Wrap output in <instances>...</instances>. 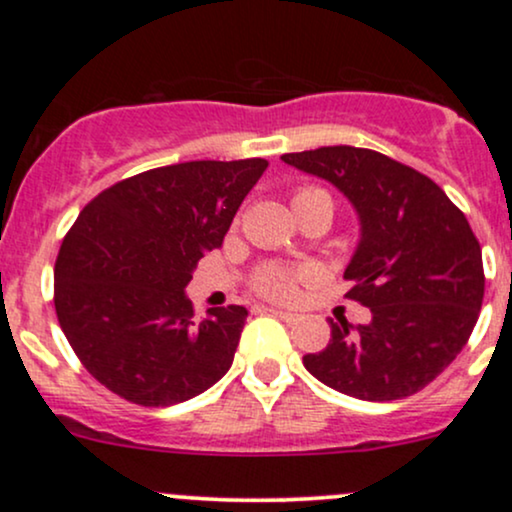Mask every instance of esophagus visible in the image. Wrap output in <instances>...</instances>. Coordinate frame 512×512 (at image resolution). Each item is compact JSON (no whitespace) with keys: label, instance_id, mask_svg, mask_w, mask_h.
Instances as JSON below:
<instances>
[{"label":"esophagus","instance_id":"esophagus-1","mask_svg":"<svg viewBox=\"0 0 512 512\" xmlns=\"http://www.w3.org/2000/svg\"><path fill=\"white\" fill-rule=\"evenodd\" d=\"M264 313H269V315L279 317V320H284L286 325H296V322L301 320V317H298L296 313H284V310H276V308H264Z\"/></svg>","mask_w":512,"mask_h":512}]
</instances>
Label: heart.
Here are the masks:
<instances>
[{
  "label": "heart",
  "mask_w": 512,
  "mask_h": 512,
  "mask_svg": "<svg viewBox=\"0 0 512 512\" xmlns=\"http://www.w3.org/2000/svg\"><path fill=\"white\" fill-rule=\"evenodd\" d=\"M308 192H325L317 190V187H303V190L296 192V197L308 195ZM313 279V272L310 269H289L281 267V264H260L250 276L252 291L260 293L262 298L276 303H291L298 298V291H301V284Z\"/></svg>",
  "instance_id": "obj_1"
}]
</instances>
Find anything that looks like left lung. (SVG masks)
Here are the masks:
<instances>
[{
    "label": "left lung",
    "mask_w": 512,
    "mask_h": 512,
    "mask_svg": "<svg viewBox=\"0 0 512 512\" xmlns=\"http://www.w3.org/2000/svg\"><path fill=\"white\" fill-rule=\"evenodd\" d=\"M289 166L330 180L361 216L346 267V298L370 308L368 325L330 320L332 339L303 366L320 383L366 402L424 390L455 361L484 301L481 245L428 175L358 146L284 154Z\"/></svg>",
    "instance_id": "1"
}]
</instances>
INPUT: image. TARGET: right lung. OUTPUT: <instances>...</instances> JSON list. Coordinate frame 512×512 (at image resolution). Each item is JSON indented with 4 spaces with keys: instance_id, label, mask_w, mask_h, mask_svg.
<instances>
[{
    "instance_id": "add662e5",
    "label": "right lung",
    "mask_w": 512,
    "mask_h": 512,
    "mask_svg": "<svg viewBox=\"0 0 512 512\" xmlns=\"http://www.w3.org/2000/svg\"><path fill=\"white\" fill-rule=\"evenodd\" d=\"M269 163L190 161L132 175L81 209L55 262V313L88 373L142 407H170L219 383L248 310L197 320L185 286L221 248Z\"/></svg>"
}]
</instances>
